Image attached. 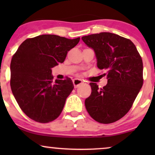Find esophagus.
Instances as JSON below:
<instances>
[{"label":"esophagus","mask_w":155,"mask_h":155,"mask_svg":"<svg viewBox=\"0 0 155 155\" xmlns=\"http://www.w3.org/2000/svg\"><path fill=\"white\" fill-rule=\"evenodd\" d=\"M73 82L75 87H78L80 84H81L82 83V80L80 79H78V78H75V79L73 80Z\"/></svg>","instance_id":"1"}]
</instances>
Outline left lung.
I'll return each mask as SVG.
<instances>
[{
    "instance_id": "8db88e82",
    "label": "left lung",
    "mask_w": 155,
    "mask_h": 155,
    "mask_svg": "<svg viewBox=\"0 0 155 155\" xmlns=\"http://www.w3.org/2000/svg\"><path fill=\"white\" fill-rule=\"evenodd\" d=\"M82 39L94 50L97 67L107 78L103 88L90 82L92 93L84 101L86 109L96 121L111 124L128 113L142 88L143 61L135 44L116 34L101 32Z\"/></svg>"
}]
</instances>
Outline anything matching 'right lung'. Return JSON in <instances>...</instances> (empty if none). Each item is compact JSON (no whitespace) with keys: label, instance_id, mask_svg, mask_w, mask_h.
I'll return each instance as SVG.
<instances>
[{"label":"right lung","instance_id":"right-lung-1","mask_svg":"<svg viewBox=\"0 0 155 155\" xmlns=\"http://www.w3.org/2000/svg\"><path fill=\"white\" fill-rule=\"evenodd\" d=\"M80 37L70 39L42 35L21 44L10 63V87L18 105L37 122L57 118L73 90L71 78L53 82L51 68L64 62L68 51L77 45Z\"/></svg>","mask_w":155,"mask_h":155}]
</instances>
